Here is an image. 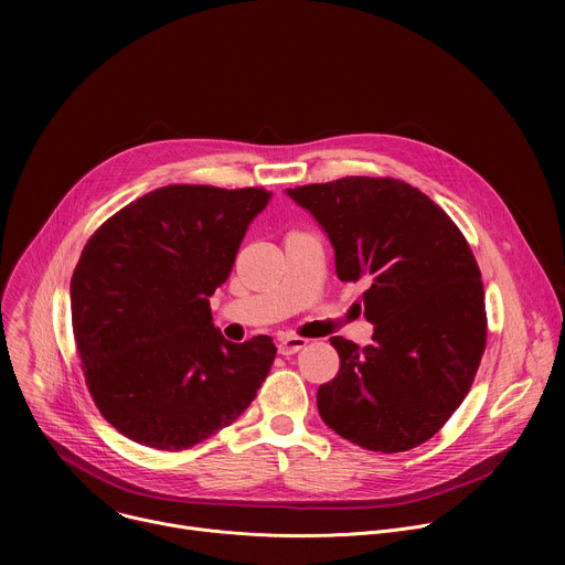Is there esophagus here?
<instances>
[{
    "mask_svg": "<svg viewBox=\"0 0 565 565\" xmlns=\"http://www.w3.org/2000/svg\"><path fill=\"white\" fill-rule=\"evenodd\" d=\"M306 344H308V340H303V338H281L277 342V349L281 355H292V353L301 351Z\"/></svg>",
    "mask_w": 565,
    "mask_h": 565,
    "instance_id": "1",
    "label": "esophagus"
}]
</instances>
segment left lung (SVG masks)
Returning a JSON list of instances; mask_svg holds the SVG:
<instances>
[{
    "mask_svg": "<svg viewBox=\"0 0 565 565\" xmlns=\"http://www.w3.org/2000/svg\"><path fill=\"white\" fill-rule=\"evenodd\" d=\"M324 227L340 281L364 279V349L331 338L338 375L317 391L335 434L382 454L427 443L471 388L488 342L486 290L467 238L418 188L347 177L286 190Z\"/></svg>",
    "mask_w": 565,
    "mask_h": 565,
    "instance_id": "obj_1",
    "label": "left lung"
}]
</instances>
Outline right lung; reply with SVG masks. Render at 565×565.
Here are the masks:
<instances>
[{
	"mask_svg": "<svg viewBox=\"0 0 565 565\" xmlns=\"http://www.w3.org/2000/svg\"><path fill=\"white\" fill-rule=\"evenodd\" d=\"M264 188H158L107 218L71 277V321L103 418L138 445L181 451L244 414L277 347L227 342L212 292L227 279Z\"/></svg>",
	"mask_w": 565,
	"mask_h": 565,
	"instance_id": "add662e5",
	"label": "right lung"
}]
</instances>
